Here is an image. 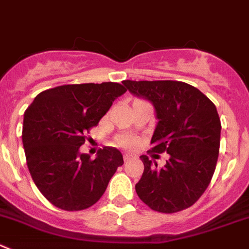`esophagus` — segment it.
<instances>
[{"mask_svg": "<svg viewBox=\"0 0 249 249\" xmlns=\"http://www.w3.org/2000/svg\"><path fill=\"white\" fill-rule=\"evenodd\" d=\"M132 157H134V155H131V153H125V155H124V161L125 162L130 161V160H131Z\"/></svg>", "mask_w": 249, "mask_h": 249, "instance_id": "34e87169", "label": "esophagus"}]
</instances>
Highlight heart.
<instances>
[{
	"mask_svg": "<svg viewBox=\"0 0 249 249\" xmlns=\"http://www.w3.org/2000/svg\"><path fill=\"white\" fill-rule=\"evenodd\" d=\"M136 140L134 138H122L119 140V145L123 147H132L135 145Z\"/></svg>",
	"mask_w": 249,
	"mask_h": 249,
	"instance_id": "1",
	"label": "heart"
}]
</instances>
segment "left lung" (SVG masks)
<instances>
[{"label": "left lung", "instance_id": "8db88e82", "mask_svg": "<svg viewBox=\"0 0 249 249\" xmlns=\"http://www.w3.org/2000/svg\"><path fill=\"white\" fill-rule=\"evenodd\" d=\"M123 83L156 109L159 124L148 153L169 155L162 168L145 155L140 156L145 169L135 185L139 198L163 213L190 208L210 184L219 157L221 122L215 104L198 88L180 81Z\"/></svg>", "mask_w": 249, "mask_h": 249}]
</instances>
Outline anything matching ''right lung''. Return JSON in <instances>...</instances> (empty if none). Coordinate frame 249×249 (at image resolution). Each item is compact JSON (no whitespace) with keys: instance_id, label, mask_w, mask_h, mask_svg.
Wrapping results in <instances>:
<instances>
[{"instance_id":"1","label":"right lung","mask_w":249,"mask_h":249,"mask_svg":"<svg viewBox=\"0 0 249 249\" xmlns=\"http://www.w3.org/2000/svg\"><path fill=\"white\" fill-rule=\"evenodd\" d=\"M125 92L117 82L57 86L39 93L24 111L22 140L28 169L54 206L80 211L94 205L123 166L117 148H99L94 160L78 150L87 132Z\"/></svg>"}]
</instances>
